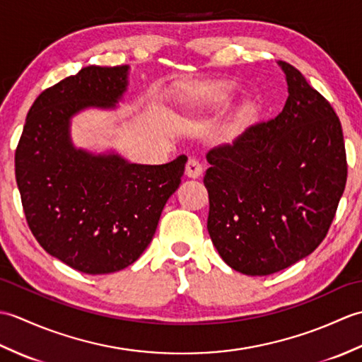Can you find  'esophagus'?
I'll return each mask as SVG.
<instances>
[{
  "instance_id": "34e87169",
  "label": "esophagus",
  "mask_w": 362,
  "mask_h": 362,
  "mask_svg": "<svg viewBox=\"0 0 362 362\" xmlns=\"http://www.w3.org/2000/svg\"><path fill=\"white\" fill-rule=\"evenodd\" d=\"M202 171H204V168L196 158L188 160L187 168H185V174L189 177V179H197V177H201Z\"/></svg>"
}]
</instances>
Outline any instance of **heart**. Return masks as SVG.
I'll return each mask as SVG.
<instances>
[{
  "mask_svg": "<svg viewBox=\"0 0 362 362\" xmlns=\"http://www.w3.org/2000/svg\"><path fill=\"white\" fill-rule=\"evenodd\" d=\"M236 91L233 82L227 81H209L191 83L182 91L180 104L187 115H202L206 112L216 110L219 107L232 101ZM258 113V105L255 103L244 104L240 110L235 113L232 119H228L221 129V138L224 141H232L238 135H241L253 118Z\"/></svg>",
  "mask_w": 362,
  "mask_h": 362,
  "instance_id": "obj_1",
  "label": "heart"
}]
</instances>
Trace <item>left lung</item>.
Returning <instances> with one entry per match:
<instances>
[{"label": "left lung", "mask_w": 362, "mask_h": 362, "mask_svg": "<svg viewBox=\"0 0 362 362\" xmlns=\"http://www.w3.org/2000/svg\"><path fill=\"white\" fill-rule=\"evenodd\" d=\"M281 113L206 153V228L221 258L245 275H271L324 241L347 182L341 121L297 68L279 62Z\"/></svg>", "instance_id": "left-lung-1"}]
</instances>
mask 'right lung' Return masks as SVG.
Listing matches in <instances>:
<instances>
[{
  "mask_svg": "<svg viewBox=\"0 0 362 362\" xmlns=\"http://www.w3.org/2000/svg\"><path fill=\"white\" fill-rule=\"evenodd\" d=\"M127 86V65H90L46 88L29 109L15 151L30 232L49 255L90 275L121 271L140 258L188 160L138 165L113 151L76 148L71 118L117 109Z\"/></svg>",
  "mask_w": 362,
  "mask_h": 362,
  "instance_id": "add662e5",
  "label": "right lung"
}]
</instances>
